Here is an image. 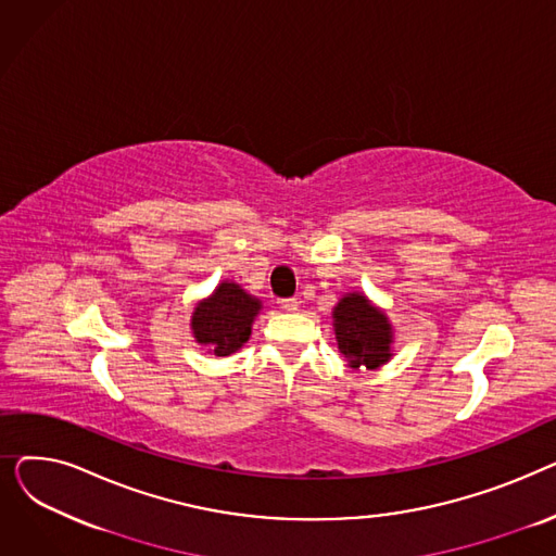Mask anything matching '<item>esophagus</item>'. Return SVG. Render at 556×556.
I'll return each instance as SVG.
<instances>
[{
    "label": "esophagus",
    "mask_w": 556,
    "mask_h": 556,
    "mask_svg": "<svg viewBox=\"0 0 556 556\" xmlns=\"http://www.w3.org/2000/svg\"><path fill=\"white\" fill-rule=\"evenodd\" d=\"M281 308H283V311H290V313H293V311H298V308H300V302H298L295 298L281 300Z\"/></svg>",
    "instance_id": "obj_1"
}]
</instances>
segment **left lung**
<instances>
[{
    "label": "left lung",
    "mask_w": 556,
    "mask_h": 556,
    "mask_svg": "<svg viewBox=\"0 0 556 556\" xmlns=\"http://www.w3.org/2000/svg\"><path fill=\"white\" fill-rule=\"evenodd\" d=\"M340 354L349 367L376 369L390 361L392 327L365 295H346L333 311Z\"/></svg>",
    "instance_id": "obj_1"
}]
</instances>
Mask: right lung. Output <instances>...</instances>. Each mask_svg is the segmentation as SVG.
Listing matches in <instances>:
<instances>
[{
	"mask_svg": "<svg viewBox=\"0 0 556 556\" xmlns=\"http://www.w3.org/2000/svg\"><path fill=\"white\" fill-rule=\"evenodd\" d=\"M258 308V300L243 293L237 283H220L210 300L198 304L191 319L193 336L210 346L214 356H229L248 342Z\"/></svg>",
	"mask_w": 556,
	"mask_h": 556,
	"instance_id": "right-lung-1",
	"label": "right lung"
}]
</instances>
